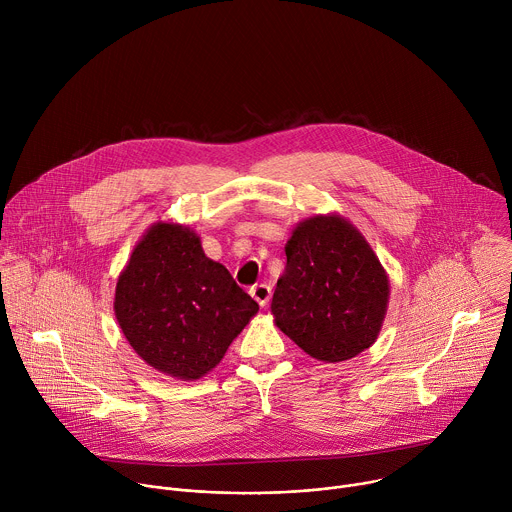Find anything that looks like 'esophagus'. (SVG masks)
<instances>
[{"label":"esophagus","mask_w":512,"mask_h":512,"mask_svg":"<svg viewBox=\"0 0 512 512\" xmlns=\"http://www.w3.org/2000/svg\"><path fill=\"white\" fill-rule=\"evenodd\" d=\"M251 296H253V300H255L261 308H265V306L269 304V300H271V285H267V283H257V285H253V287H251Z\"/></svg>","instance_id":"esophagus-1"}]
</instances>
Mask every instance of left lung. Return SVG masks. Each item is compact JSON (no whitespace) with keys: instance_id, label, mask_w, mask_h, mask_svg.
<instances>
[{"instance_id":"left-lung-1","label":"left lung","mask_w":512,"mask_h":512,"mask_svg":"<svg viewBox=\"0 0 512 512\" xmlns=\"http://www.w3.org/2000/svg\"><path fill=\"white\" fill-rule=\"evenodd\" d=\"M271 314L312 358L348 360L377 340L389 304V277L356 227L340 214L302 221L285 243Z\"/></svg>"}]
</instances>
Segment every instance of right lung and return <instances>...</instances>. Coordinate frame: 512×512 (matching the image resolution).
I'll return each instance as SVG.
<instances>
[{"instance_id":"obj_1","label":"right lung","mask_w":512,"mask_h":512,"mask_svg":"<svg viewBox=\"0 0 512 512\" xmlns=\"http://www.w3.org/2000/svg\"><path fill=\"white\" fill-rule=\"evenodd\" d=\"M113 308L133 350L182 381L212 371L259 312L227 267L204 255L190 227L162 221L135 245Z\"/></svg>"}]
</instances>
